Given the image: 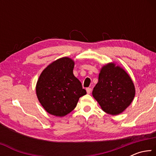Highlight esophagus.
<instances>
[{
  "label": "esophagus",
  "instance_id": "esophagus-1",
  "mask_svg": "<svg viewBox=\"0 0 156 156\" xmlns=\"http://www.w3.org/2000/svg\"><path fill=\"white\" fill-rule=\"evenodd\" d=\"M86 91H87V93L88 94H90L91 93V88H87L86 89Z\"/></svg>",
  "mask_w": 156,
  "mask_h": 156
}]
</instances>
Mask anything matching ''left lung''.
I'll return each instance as SVG.
<instances>
[{
	"instance_id": "left-lung-1",
	"label": "left lung",
	"mask_w": 156,
	"mask_h": 156,
	"mask_svg": "<svg viewBox=\"0 0 156 156\" xmlns=\"http://www.w3.org/2000/svg\"><path fill=\"white\" fill-rule=\"evenodd\" d=\"M136 90L129 74L111 62L100 69L92 95L105 112L115 115L123 112L133 101Z\"/></svg>"
}]
</instances>
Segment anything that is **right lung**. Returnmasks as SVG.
Returning <instances> with one entry per match:
<instances>
[{
    "instance_id": "obj_1",
    "label": "right lung",
    "mask_w": 156,
    "mask_h": 156,
    "mask_svg": "<svg viewBox=\"0 0 156 156\" xmlns=\"http://www.w3.org/2000/svg\"><path fill=\"white\" fill-rule=\"evenodd\" d=\"M74 61L63 57L49 65L37 81L38 99L47 113L62 117L75 109L79 98L87 94L73 73Z\"/></svg>"
}]
</instances>
